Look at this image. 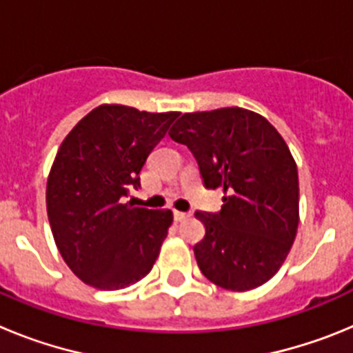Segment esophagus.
<instances>
[{"label":"esophagus","mask_w":353,"mask_h":353,"mask_svg":"<svg viewBox=\"0 0 353 353\" xmlns=\"http://www.w3.org/2000/svg\"><path fill=\"white\" fill-rule=\"evenodd\" d=\"M187 217H189V214H185V212L174 210V221H176V223H182V221H185Z\"/></svg>","instance_id":"1"}]
</instances>
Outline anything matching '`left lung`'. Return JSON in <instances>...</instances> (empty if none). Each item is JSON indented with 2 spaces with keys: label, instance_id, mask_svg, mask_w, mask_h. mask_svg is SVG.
<instances>
[{
  "label": "left lung",
  "instance_id": "8db88e82",
  "mask_svg": "<svg viewBox=\"0 0 353 353\" xmlns=\"http://www.w3.org/2000/svg\"><path fill=\"white\" fill-rule=\"evenodd\" d=\"M170 138L189 146L207 189L223 187L219 214L196 212L205 236L199 270L232 292L265 285L281 269L299 228V174L288 145L261 114L244 108L185 113Z\"/></svg>",
  "mask_w": 353,
  "mask_h": 353
}]
</instances>
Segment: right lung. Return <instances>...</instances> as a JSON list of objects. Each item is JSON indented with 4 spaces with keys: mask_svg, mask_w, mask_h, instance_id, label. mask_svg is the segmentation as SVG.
<instances>
[{
    "mask_svg": "<svg viewBox=\"0 0 353 353\" xmlns=\"http://www.w3.org/2000/svg\"><path fill=\"white\" fill-rule=\"evenodd\" d=\"M179 114L102 104L58 148L46 189L49 224L63 261L86 285L121 290L154 267L173 212L123 201Z\"/></svg>",
    "mask_w": 353,
    "mask_h": 353,
    "instance_id": "right-lung-1",
    "label": "right lung"
}]
</instances>
